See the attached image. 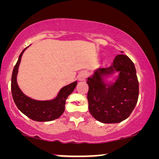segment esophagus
<instances>
[{"label": "esophagus", "instance_id": "esophagus-1", "mask_svg": "<svg viewBox=\"0 0 159 159\" xmlns=\"http://www.w3.org/2000/svg\"><path fill=\"white\" fill-rule=\"evenodd\" d=\"M87 75L88 74L85 71H81L79 74V75H78V80L80 81H84L86 79V77H87Z\"/></svg>", "mask_w": 159, "mask_h": 159}]
</instances>
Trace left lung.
Here are the masks:
<instances>
[{"label": "left lung", "instance_id": "1", "mask_svg": "<svg viewBox=\"0 0 159 159\" xmlns=\"http://www.w3.org/2000/svg\"><path fill=\"white\" fill-rule=\"evenodd\" d=\"M121 54L108 68H97L88 78V101L91 114L102 123H119L128 118L138 101L139 89L134 62ZM119 72L115 82L108 81Z\"/></svg>", "mask_w": 159, "mask_h": 159}]
</instances>
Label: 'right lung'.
<instances>
[{
  "label": "right lung",
  "mask_w": 159,
  "mask_h": 159,
  "mask_svg": "<svg viewBox=\"0 0 159 159\" xmlns=\"http://www.w3.org/2000/svg\"><path fill=\"white\" fill-rule=\"evenodd\" d=\"M29 47V46H28ZM28 47L23 50L18 60L14 67L11 75V94L17 108L29 118L37 121H49L58 119L65 111L66 101L77 85V81L64 86L60 89L57 96L50 100H36L29 97L20 89L17 83L18 68L23 52Z\"/></svg>",
  "instance_id": "add662e5"
}]
</instances>
